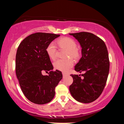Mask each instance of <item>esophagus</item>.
<instances>
[{"mask_svg": "<svg viewBox=\"0 0 124 124\" xmlns=\"http://www.w3.org/2000/svg\"><path fill=\"white\" fill-rule=\"evenodd\" d=\"M62 75H63V77H65L66 75V73H62Z\"/></svg>", "mask_w": 124, "mask_h": 124, "instance_id": "esophagus-1", "label": "esophagus"}]
</instances>
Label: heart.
<instances>
[{
	"label": "heart",
	"instance_id": "b5f03b06",
	"mask_svg": "<svg viewBox=\"0 0 124 124\" xmlns=\"http://www.w3.org/2000/svg\"><path fill=\"white\" fill-rule=\"evenodd\" d=\"M56 44L59 48L66 50L64 57H70L75 60H78L80 56V52L77 47V43L74 39L69 37H63L56 41ZM46 52L49 57L54 60L56 56V47L54 43L48 44ZM73 66V61L70 58H66L63 60H58L54 63V68L58 70L66 73Z\"/></svg>",
	"mask_w": 124,
	"mask_h": 124
}]
</instances>
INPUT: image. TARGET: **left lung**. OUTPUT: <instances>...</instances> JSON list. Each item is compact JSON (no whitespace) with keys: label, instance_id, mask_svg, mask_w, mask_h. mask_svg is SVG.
<instances>
[{"label":"left lung","instance_id":"left-lung-1","mask_svg":"<svg viewBox=\"0 0 124 124\" xmlns=\"http://www.w3.org/2000/svg\"><path fill=\"white\" fill-rule=\"evenodd\" d=\"M80 44L82 57L75 65V70L81 75L71 74L73 82L70 86L73 97L77 101L89 103L101 95L107 80L109 71V60L104 42L89 32L70 33Z\"/></svg>","mask_w":124,"mask_h":124}]
</instances>
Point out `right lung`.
Masks as SVG:
<instances>
[{
  "label": "right lung",
  "instance_id": "obj_1",
  "mask_svg": "<svg viewBox=\"0 0 124 124\" xmlns=\"http://www.w3.org/2000/svg\"><path fill=\"white\" fill-rule=\"evenodd\" d=\"M60 34L35 33L20 43L16 55V74L23 93L31 102L44 104L53 99L56 86L62 79L61 71L54 67L46 52L47 46ZM43 71L49 72L43 76Z\"/></svg>",
  "mask_w": 124,
  "mask_h": 124
}]
</instances>
